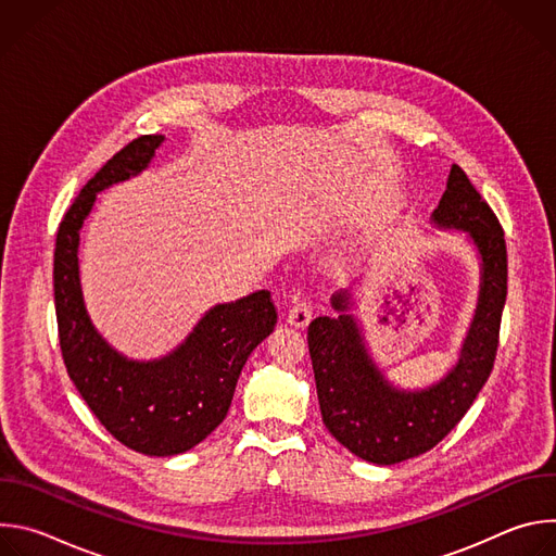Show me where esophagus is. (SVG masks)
<instances>
[{
  "mask_svg": "<svg viewBox=\"0 0 556 556\" xmlns=\"http://www.w3.org/2000/svg\"><path fill=\"white\" fill-rule=\"evenodd\" d=\"M312 319V305L307 301H299L288 309V326L292 328H305Z\"/></svg>",
  "mask_w": 556,
  "mask_h": 556,
  "instance_id": "1",
  "label": "esophagus"
}]
</instances>
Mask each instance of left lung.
<instances>
[{"label":"left lung","instance_id":"left-lung-1","mask_svg":"<svg viewBox=\"0 0 556 556\" xmlns=\"http://www.w3.org/2000/svg\"><path fill=\"white\" fill-rule=\"evenodd\" d=\"M431 224L462 230L480 257V294L472 321L446 376L425 389H401L374 363L350 312V290L332 294L337 316H316L307 348L324 425L354 455L389 466L431 451L470 409L489 380L508 292L504 230L466 174L453 165Z\"/></svg>","mask_w":556,"mask_h":556}]
</instances>
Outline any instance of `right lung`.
<instances>
[{
	"label": "right lung",
	"instance_id": "add662e5",
	"mask_svg": "<svg viewBox=\"0 0 556 556\" xmlns=\"http://www.w3.org/2000/svg\"><path fill=\"white\" fill-rule=\"evenodd\" d=\"M163 142V134L140 136L110 157L67 208L54 247V307L67 376L121 444L155 457L185 453L219 427L242 367L277 324L270 292L257 290L213 305L174 352L153 361L127 358L97 332L78 275L84 222L97 193L142 174Z\"/></svg>",
	"mask_w": 556,
	"mask_h": 556
}]
</instances>
